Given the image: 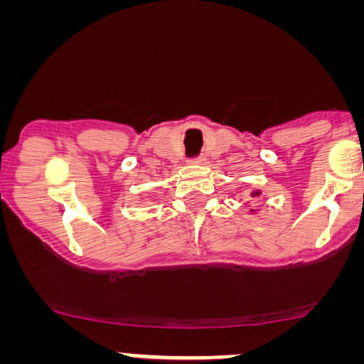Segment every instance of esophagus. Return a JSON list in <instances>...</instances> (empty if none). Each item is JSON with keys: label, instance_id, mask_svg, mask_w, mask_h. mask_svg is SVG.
Wrapping results in <instances>:
<instances>
[{"label": "esophagus", "instance_id": "1", "mask_svg": "<svg viewBox=\"0 0 364 364\" xmlns=\"http://www.w3.org/2000/svg\"><path fill=\"white\" fill-rule=\"evenodd\" d=\"M193 162H195V164H203V159L200 157V159H196V161H193Z\"/></svg>", "mask_w": 364, "mask_h": 364}]
</instances>
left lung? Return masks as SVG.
Listing matches in <instances>:
<instances>
[{
    "mask_svg": "<svg viewBox=\"0 0 364 364\" xmlns=\"http://www.w3.org/2000/svg\"><path fill=\"white\" fill-rule=\"evenodd\" d=\"M258 195H262V191L260 190H255V191H252V196H258ZM255 208H252V210H250V214H255Z\"/></svg>",
    "mask_w": 364,
    "mask_h": 364,
    "instance_id": "1",
    "label": "left lung"
}]
</instances>
